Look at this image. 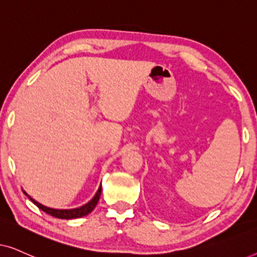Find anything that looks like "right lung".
I'll list each match as a JSON object with an SVG mask.
<instances>
[{
    "mask_svg": "<svg viewBox=\"0 0 257 257\" xmlns=\"http://www.w3.org/2000/svg\"><path fill=\"white\" fill-rule=\"evenodd\" d=\"M23 193L28 196V198L31 200V201L35 203V205L38 207V208L42 209V210H43V212H45L47 214H49V215L58 217V219H66V220H69V219H77V217L85 216L89 213L92 212V210L94 209V207H96V205L98 203V200H99V198H100L101 186H100L99 188H98V191H97L96 194H94L93 198L91 199L90 201L86 203V205H84L82 207H78V208H73V209H54V208H50V207L41 205V203L37 202L36 200H34L33 198H30V196L28 195L26 192H23Z\"/></svg>",
    "mask_w": 257,
    "mask_h": 257,
    "instance_id": "right-lung-1",
    "label": "right lung"
}]
</instances>
